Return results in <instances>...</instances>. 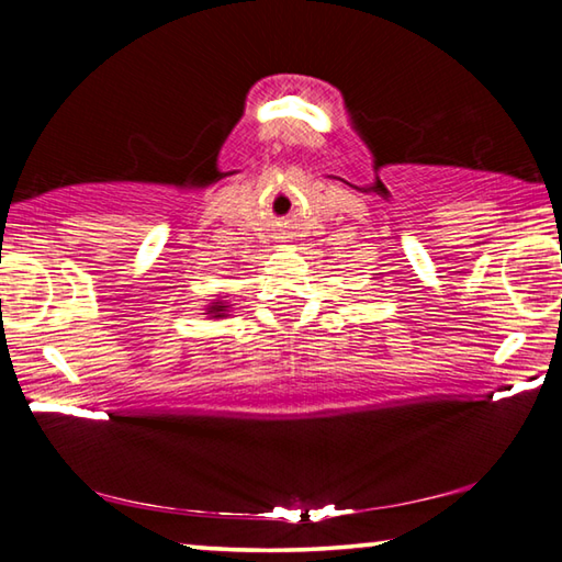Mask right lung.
I'll return each instance as SVG.
<instances>
[{"label": "right lung", "instance_id": "right-lung-1", "mask_svg": "<svg viewBox=\"0 0 562 562\" xmlns=\"http://www.w3.org/2000/svg\"><path fill=\"white\" fill-rule=\"evenodd\" d=\"M231 310H233V304L225 302V294H217L213 302L205 304L203 315H207V319H225L227 312H231Z\"/></svg>", "mask_w": 562, "mask_h": 562}]
</instances>
